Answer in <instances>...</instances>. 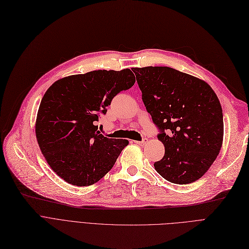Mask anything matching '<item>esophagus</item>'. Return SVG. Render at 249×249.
Segmentation results:
<instances>
[{
    "mask_svg": "<svg viewBox=\"0 0 249 249\" xmlns=\"http://www.w3.org/2000/svg\"><path fill=\"white\" fill-rule=\"evenodd\" d=\"M136 144H139V145H144L146 142H147V138H143L142 142H134Z\"/></svg>",
    "mask_w": 249,
    "mask_h": 249,
    "instance_id": "esophagus-1",
    "label": "esophagus"
}]
</instances>
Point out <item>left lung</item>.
Segmentation results:
<instances>
[{
  "mask_svg": "<svg viewBox=\"0 0 249 249\" xmlns=\"http://www.w3.org/2000/svg\"><path fill=\"white\" fill-rule=\"evenodd\" d=\"M147 113L160 133L165 156L159 174L175 184L203 176L223 143V111L217 94L201 79L170 67L134 68Z\"/></svg>",
  "mask_w": 249,
  "mask_h": 249,
  "instance_id": "8db88e82",
  "label": "left lung"
}]
</instances>
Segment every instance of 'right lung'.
Wrapping results in <instances>:
<instances>
[{
  "label": "right lung",
  "mask_w": 249,
  "mask_h": 249,
  "mask_svg": "<svg viewBox=\"0 0 249 249\" xmlns=\"http://www.w3.org/2000/svg\"><path fill=\"white\" fill-rule=\"evenodd\" d=\"M135 83L130 69L95 70L53 82L37 112L39 148L56 174L75 186H89L115 165L127 139L106 137L96 121L114 96Z\"/></svg>",
  "instance_id": "1"
}]
</instances>
